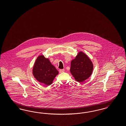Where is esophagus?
Instances as JSON below:
<instances>
[{
	"label": "esophagus",
	"instance_id": "obj_1",
	"mask_svg": "<svg viewBox=\"0 0 126 126\" xmlns=\"http://www.w3.org/2000/svg\"><path fill=\"white\" fill-rule=\"evenodd\" d=\"M64 71H65V70H64V69H60V73H63V72H64Z\"/></svg>",
	"mask_w": 126,
	"mask_h": 126
}]
</instances>
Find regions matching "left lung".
<instances>
[{
	"mask_svg": "<svg viewBox=\"0 0 126 126\" xmlns=\"http://www.w3.org/2000/svg\"><path fill=\"white\" fill-rule=\"evenodd\" d=\"M94 69L93 64L89 58L82 51L79 52L71 60L70 71L75 79L83 82L91 76Z\"/></svg>",
	"mask_w": 126,
	"mask_h": 126,
	"instance_id": "8db88e82",
	"label": "left lung"
}]
</instances>
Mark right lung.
<instances>
[{
	"mask_svg": "<svg viewBox=\"0 0 126 126\" xmlns=\"http://www.w3.org/2000/svg\"><path fill=\"white\" fill-rule=\"evenodd\" d=\"M58 74L59 71L48 59L45 58L42 55L37 57L33 67L32 74L38 82L49 85Z\"/></svg>",
	"mask_w": 126,
	"mask_h": 126,
	"instance_id": "obj_1",
	"label": "right lung"
}]
</instances>
